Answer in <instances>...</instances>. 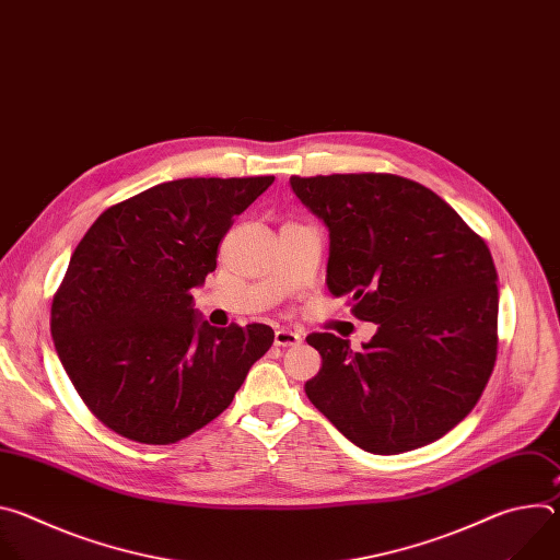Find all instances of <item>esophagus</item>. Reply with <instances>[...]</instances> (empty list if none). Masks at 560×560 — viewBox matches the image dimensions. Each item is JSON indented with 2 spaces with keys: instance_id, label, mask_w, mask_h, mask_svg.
I'll use <instances>...</instances> for the list:
<instances>
[{
  "instance_id": "obj_1",
  "label": "esophagus",
  "mask_w": 560,
  "mask_h": 560,
  "mask_svg": "<svg viewBox=\"0 0 560 560\" xmlns=\"http://www.w3.org/2000/svg\"><path fill=\"white\" fill-rule=\"evenodd\" d=\"M299 343H301L299 332H292L288 328H279L275 332V346H279V348H290V346H299Z\"/></svg>"
}]
</instances>
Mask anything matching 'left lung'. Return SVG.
I'll return each mask as SVG.
<instances>
[{
	"label": "left lung",
	"instance_id": "1",
	"mask_svg": "<svg viewBox=\"0 0 560 560\" xmlns=\"http://www.w3.org/2000/svg\"><path fill=\"white\" fill-rule=\"evenodd\" d=\"M330 230L328 290L378 326L348 339L305 341L322 370L312 406L372 454L423 447L478 404L497 363L499 288L490 248L430 188L389 173L290 177Z\"/></svg>",
	"mask_w": 560,
	"mask_h": 560
}]
</instances>
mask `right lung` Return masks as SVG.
Here are the masks:
<instances>
[{
    "mask_svg": "<svg viewBox=\"0 0 560 560\" xmlns=\"http://www.w3.org/2000/svg\"><path fill=\"white\" fill-rule=\"evenodd\" d=\"M268 177H195L104 210L52 296L50 335L86 408L113 432L171 445L217 419L272 346L264 324L197 322L192 288Z\"/></svg>",
    "mask_w": 560,
    "mask_h": 560,
    "instance_id": "right-lung-1",
    "label": "right lung"
}]
</instances>
